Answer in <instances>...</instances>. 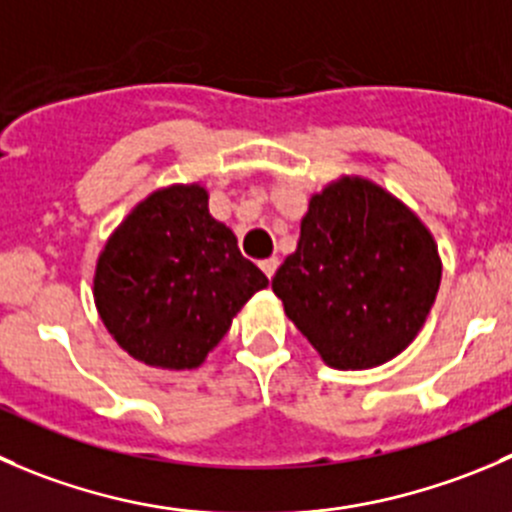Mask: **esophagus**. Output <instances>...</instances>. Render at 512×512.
Segmentation results:
<instances>
[{
  "label": "esophagus",
  "instance_id": "34e87169",
  "mask_svg": "<svg viewBox=\"0 0 512 512\" xmlns=\"http://www.w3.org/2000/svg\"><path fill=\"white\" fill-rule=\"evenodd\" d=\"M277 265H280V260H277V257H267V260L260 262V267H262V272H265V275H267V280H272V275H275Z\"/></svg>",
  "mask_w": 512,
  "mask_h": 512
}]
</instances>
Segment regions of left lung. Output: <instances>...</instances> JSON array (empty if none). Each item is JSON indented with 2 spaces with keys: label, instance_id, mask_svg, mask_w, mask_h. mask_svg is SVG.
I'll list each match as a JSON object with an SVG mask.
<instances>
[{
  "label": "left lung",
  "instance_id": "obj_1",
  "mask_svg": "<svg viewBox=\"0 0 512 512\" xmlns=\"http://www.w3.org/2000/svg\"><path fill=\"white\" fill-rule=\"evenodd\" d=\"M438 287L433 235L403 202L360 177L312 197L297 250L272 277L287 317L337 370L400 355Z\"/></svg>",
  "mask_w": 512,
  "mask_h": 512
}]
</instances>
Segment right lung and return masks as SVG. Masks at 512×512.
<instances>
[{"label":"right lung","mask_w":512,"mask_h":512,"mask_svg":"<svg viewBox=\"0 0 512 512\" xmlns=\"http://www.w3.org/2000/svg\"><path fill=\"white\" fill-rule=\"evenodd\" d=\"M267 277L207 210L200 185L155 192L109 237L94 275V302L135 360L190 370L225 337Z\"/></svg>","instance_id":"obj_1"}]
</instances>
